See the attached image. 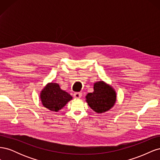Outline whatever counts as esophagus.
Wrapping results in <instances>:
<instances>
[{
	"label": "esophagus",
	"instance_id": "34e87169",
	"mask_svg": "<svg viewBox=\"0 0 160 160\" xmlns=\"http://www.w3.org/2000/svg\"><path fill=\"white\" fill-rule=\"evenodd\" d=\"M82 96V93H80V92H76V93H74L73 97L75 99H80Z\"/></svg>",
	"mask_w": 160,
	"mask_h": 160
}]
</instances>
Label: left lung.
<instances>
[{
	"label": "left lung",
	"instance_id": "1",
	"mask_svg": "<svg viewBox=\"0 0 160 160\" xmlns=\"http://www.w3.org/2000/svg\"><path fill=\"white\" fill-rule=\"evenodd\" d=\"M94 91L86 95V101L89 107L98 113H102L113 108L116 101V93L104 81L96 82Z\"/></svg>",
	"mask_w": 160,
	"mask_h": 160
}]
</instances>
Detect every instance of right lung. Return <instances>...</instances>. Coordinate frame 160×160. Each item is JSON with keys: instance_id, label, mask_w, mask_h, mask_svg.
I'll return each mask as SVG.
<instances>
[{"instance_id": "right-lung-1", "label": "right lung", "mask_w": 160, "mask_h": 160, "mask_svg": "<svg viewBox=\"0 0 160 160\" xmlns=\"http://www.w3.org/2000/svg\"><path fill=\"white\" fill-rule=\"evenodd\" d=\"M40 98L45 108L55 112L61 109L72 98L56 83H48L42 90Z\"/></svg>"}]
</instances>
